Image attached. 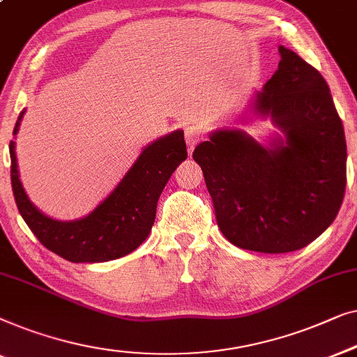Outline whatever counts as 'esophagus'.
<instances>
[{"label": "esophagus", "instance_id": "34e87169", "mask_svg": "<svg viewBox=\"0 0 357 357\" xmlns=\"http://www.w3.org/2000/svg\"><path fill=\"white\" fill-rule=\"evenodd\" d=\"M202 135H204V130L200 129L199 126H195V124L185 126L184 139H185V144H188V147H189V152H192L199 140L202 139Z\"/></svg>", "mask_w": 357, "mask_h": 357}]
</instances>
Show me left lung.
Listing matches in <instances>:
<instances>
[{"instance_id":"8db88e82","label":"left lung","mask_w":357,"mask_h":357,"mask_svg":"<svg viewBox=\"0 0 357 357\" xmlns=\"http://www.w3.org/2000/svg\"><path fill=\"white\" fill-rule=\"evenodd\" d=\"M280 63L254 114L283 137L262 145L239 129H218L195 147L218 228L231 244L265 254L303 249L327 229L346 189V139L325 79L294 52Z\"/></svg>"}]
</instances>
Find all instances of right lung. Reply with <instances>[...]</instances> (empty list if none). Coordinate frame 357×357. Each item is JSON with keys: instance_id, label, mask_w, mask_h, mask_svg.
<instances>
[{"instance_id": "right-lung-1", "label": "right lung", "mask_w": 357, "mask_h": 357, "mask_svg": "<svg viewBox=\"0 0 357 357\" xmlns=\"http://www.w3.org/2000/svg\"><path fill=\"white\" fill-rule=\"evenodd\" d=\"M26 109L14 126H21ZM16 144L11 140V184L19 213L45 248L69 262H108L128 255L147 239L157 202L174 169L188 158L184 132L173 130L147 145L112 194L87 217L59 222L30 202L17 172Z\"/></svg>"}]
</instances>
